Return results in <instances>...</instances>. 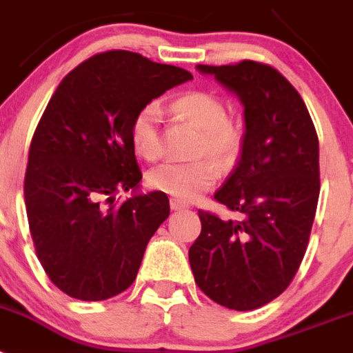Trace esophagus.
<instances>
[{"instance_id": "obj_1", "label": "esophagus", "mask_w": 353, "mask_h": 353, "mask_svg": "<svg viewBox=\"0 0 353 353\" xmlns=\"http://www.w3.org/2000/svg\"><path fill=\"white\" fill-rule=\"evenodd\" d=\"M170 207H171V210H183V208H187L189 205H187L185 201H182V199H179V198H171L170 199Z\"/></svg>"}]
</instances>
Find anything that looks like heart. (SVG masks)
I'll return each mask as SVG.
<instances>
[{
    "label": "heart",
    "mask_w": 353,
    "mask_h": 353,
    "mask_svg": "<svg viewBox=\"0 0 353 353\" xmlns=\"http://www.w3.org/2000/svg\"><path fill=\"white\" fill-rule=\"evenodd\" d=\"M173 111L201 130L196 154L210 157L221 168L233 166L244 146V129L232 120L223 99L208 92H189L173 101ZM162 111L157 102L145 104L134 114L130 141L139 157L155 161L161 155ZM217 179L208 161L164 162L148 173V185L179 199H194L210 189Z\"/></svg>",
    "instance_id": "1"
}]
</instances>
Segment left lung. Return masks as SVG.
I'll return each mask as SVG.
<instances>
[{
    "label": "left lung",
    "mask_w": 353,
    "mask_h": 353,
    "mask_svg": "<svg viewBox=\"0 0 353 353\" xmlns=\"http://www.w3.org/2000/svg\"><path fill=\"white\" fill-rule=\"evenodd\" d=\"M244 104V146L214 194L236 212L223 221L198 210L201 233L189 249L199 290L228 310L251 311L290 286L310 242L320 194L318 136L302 97L267 63L198 65Z\"/></svg>",
    "instance_id": "8db88e82"
}]
</instances>
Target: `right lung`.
<instances>
[{
	"label": "right lung",
	"instance_id": "1",
	"mask_svg": "<svg viewBox=\"0 0 353 353\" xmlns=\"http://www.w3.org/2000/svg\"><path fill=\"white\" fill-rule=\"evenodd\" d=\"M189 79L183 68L118 49L77 65L52 93L31 139L24 203L37 256L68 297L105 301L138 276L170 199L154 191L114 201L143 179L130 123Z\"/></svg>",
	"mask_w": 353,
	"mask_h": 353
}]
</instances>
